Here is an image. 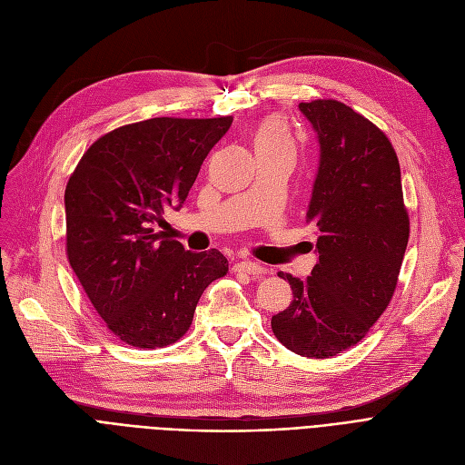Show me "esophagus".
I'll return each instance as SVG.
<instances>
[{
  "mask_svg": "<svg viewBox=\"0 0 465 465\" xmlns=\"http://www.w3.org/2000/svg\"><path fill=\"white\" fill-rule=\"evenodd\" d=\"M233 272L235 273H247V275H262L265 270L258 263V262H251V260H242L237 262L233 265Z\"/></svg>",
  "mask_w": 465,
  "mask_h": 465,
  "instance_id": "esophagus-1",
  "label": "esophagus"
}]
</instances>
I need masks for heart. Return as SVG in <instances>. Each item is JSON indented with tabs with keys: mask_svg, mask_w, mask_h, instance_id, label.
Listing matches in <instances>:
<instances>
[{
	"mask_svg": "<svg viewBox=\"0 0 465 465\" xmlns=\"http://www.w3.org/2000/svg\"><path fill=\"white\" fill-rule=\"evenodd\" d=\"M256 153H273L288 154L294 158L296 154V139L292 135L288 122L281 116H270L260 122L254 134Z\"/></svg>",
	"mask_w": 465,
	"mask_h": 465,
	"instance_id": "obj_1",
	"label": "heart"
}]
</instances>
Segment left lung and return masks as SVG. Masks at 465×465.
<instances>
[{"mask_svg":"<svg viewBox=\"0 0 465 465\" xmlns=\"http://www.w3.org/2000/svg\"><path fill=\"white\" fill-rule=\"evenodd\" d=\"M321 143L307 223L319 262L290 282L294 300L272 319L300 356L331 358L358 345L392 300L409 241L398 154L371 120L337 100L300 104Z\"/></svg>","mask_w":465,"mask_h":465,"instance_id":"1","label":"left lung"}]
</instances>
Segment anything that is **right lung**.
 I'll list each match as a JSON object with an SVG mask.
<instances>
[{
	"mask_svg": "<svg viewBox=\"0 0 465 465\" xmlns=\"http://www.w3.org/2000/svg\"><path fill=\"white\" fill-rule=\"evenodd\" d=\"M233 116H160L120 126L79 160L65 186V254L105 326L130 347L163 349L190 328L223 252H190L154 233L181 207Z\"/></svg>",
	"mask_w": 465,
	"mask_h": 465,
	"instance_id": "obj_1",
	"label": "right lung"
}]
</instances>
